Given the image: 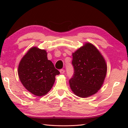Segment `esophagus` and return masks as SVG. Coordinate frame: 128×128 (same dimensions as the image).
Returning a JSON list of instances; mask_svg holds the SVG:
<instances>
[{"label":"esophagus","mask_w":128,"mask_h":128,"mask_svg":"<svg viewBox=\"0 0 128 128\" xmlns=\"http://www.w3.org/2000/svg\"><path fill=\"white\" fill-rule=\"evenodd\" d=\"M60 74H64L65 72V70L64 69H61L60 70Z\"/></svg>","instance_id":"esophagus-1"}]
</instances>
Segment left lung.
I'll return each instance as SVG.
<instances>
[{"mask_svg":"<svg viewBox=\"0 0 128 128\" xmlns=\"http://www.w3.org/2000/svg\"><path fill=\"white\" fill-rule=\"evenodd\" d=\"M74 74L69 80L70 88L75 94L88 97L100 88L107 73V64L99 50L90 43L72 53Z\"/></svg>","mask_w":128,"mask_h":128,"instance_id":"1","label":"left lung"}]
</instances>
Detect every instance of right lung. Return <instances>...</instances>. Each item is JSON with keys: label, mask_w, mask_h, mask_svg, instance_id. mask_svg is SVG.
<instances>
[{"label": "right lung", "mask_w": 128, "mask_h": 128, "mask_svg": "<svg viewBox=\"0 0 128 128\" xmlns=\"http://www.w3.org/2000/svg\"><path fill=\"white\" fill-rule=\"evenodd\" d=\"M60 72L47 58L44 50L36 47L30 49L19 63L18 75L26 89L37 96H42L50 90Z\"/></svg>", "instance_id": "1"}]
</instances>
